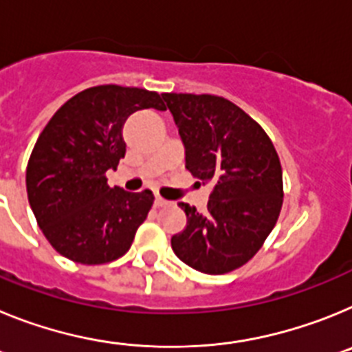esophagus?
<instances>
[{
    "label": "esophagus",
    "instance_id": "obj_1",
    "mask_svg": "<svg viewBox=\"0 0 352 352\" xmlns=\"http://www.w3.org/2000/svg\"><path fill=\"white\" fill-rule=\"evenodd\" d=\"M155 204H157L158 208H162V206H167V204H169V201H166V199H164V197L157 195V199H155Z\"/></svg>",
    "mask_w": 352,
    "mask_h": 352
}]
</instances>
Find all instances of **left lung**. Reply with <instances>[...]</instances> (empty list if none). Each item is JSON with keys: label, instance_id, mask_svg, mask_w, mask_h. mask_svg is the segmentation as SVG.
I'll use <instances>...</instances> for the list:
<instances>
[{"label": "left lung", "instance_id": "8db88e82", "mask_svg": "<svg viewBox=\"0 0 352 352\" xmlns=\"http://www.w3.org/2000/svg\"><path fill=\"white\" fill-rule=\"evenodd\" d=\"M185 144V167L211 185L208 210L179 203L186 227L170 238L190 268L223 275L247 264L273 231L282 203L280 158L268 133L223 96L164 93Z\"/></svg>", "mask_w": 352, "mask_h": 352}]
</instances>
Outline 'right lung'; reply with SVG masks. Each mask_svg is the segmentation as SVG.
I'll return each mask as SVG.
<instances>
[{"mask_svg":"<svg viewBox=\"0 0 352 352\" xmlns=\"http://www.w3.org/2000/svg\"><path fill=\"white\" fill-rule=\"evenodd\" d=\"M149 107L164 111L157 91L93 86L65 102L36 139L28 201L43 236L67 259L89 266L116 261L148 217L153 194L111 188L105 173L125 157L126 118Z\"/></svg>","mask_w":352,"mask_h":352,"instance_id":"add662e5","label":"right lung"}]
</instances>
